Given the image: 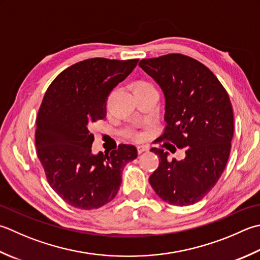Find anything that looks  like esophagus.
<instances>
[{
    "instance_id": "1",
    "label": "esophagus",
    "mask_w": 260,
    "mask_h": 260,
    "mask_svg": "<svg viewBox=\"0 0 260 260\" xmlns=\"http://www.w3.org/2000/svg\"><path fill=\"white\" fill-rule=\"evenodd\" d=\"M149 150H150L149 145H139V146H137V153H139V154L143 153V152H147Z\"/></svg>"
}]
</instances>
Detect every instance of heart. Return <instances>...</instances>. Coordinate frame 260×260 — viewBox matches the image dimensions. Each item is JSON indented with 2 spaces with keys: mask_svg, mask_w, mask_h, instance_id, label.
<instances>
[{
  "mask_svg": "<svg viewBox=\"0 0 260 260\" xmlns=\"http://www.w3.org/2000/svg\"><path fill=\"white\" fill-rule=\"evenodd\" d=\"M142 84H143V83H142ZM133 137H135V139H139V137H140V134L134 133V134H133Z\"/></svg>",
  "mask_w": 260,
  "mask_h": 260,
  "instance_id": "b5f03b06",
  "label": "heart"
}]
</instances>
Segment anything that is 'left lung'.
I'll return each mask as SVG.
<instances>
[{
	"mask_svg": "<svg viewBox=\"0 0 260 260\" xmlns=\"http://www.w3.org/2000/svg\"><path fill=\"white\" fill-rule=\"evenodd\" d=\"M139 65L160 85L166 98L167 126L155 142L185 147L186 153L181 161H170L168 152L152 147L160 162L150 184L171 205L195 204L215 186L230 155V98L212 71L189 56L168 54L142 59Z\"/></svg>",
	"mask_w": 260,
	"mask_h": 260,
	"instance_id": "obj_1",
	"label": "left lung"
}]
</instances>
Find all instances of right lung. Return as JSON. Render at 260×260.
<instances>
[{"mask_svg":"<svg viewBox=\"0 0 260 260\" xmlns=\"http://www.w3.org/2000/svg\"><path fill=\"white\" fill-rule=\"evenodd\" d=\"M139 59L90 58L64 70L48 86L37 116L35 141L48 184L64 202L81 210L106 205L117 195L121 172L137 157L134 145L92 154L90 127L106 117L115 86Z\"/></svg>","mask_w":260,"mask_h":260,"instance_id":"right-lung-1","label":"right lung"}]
</instances>
